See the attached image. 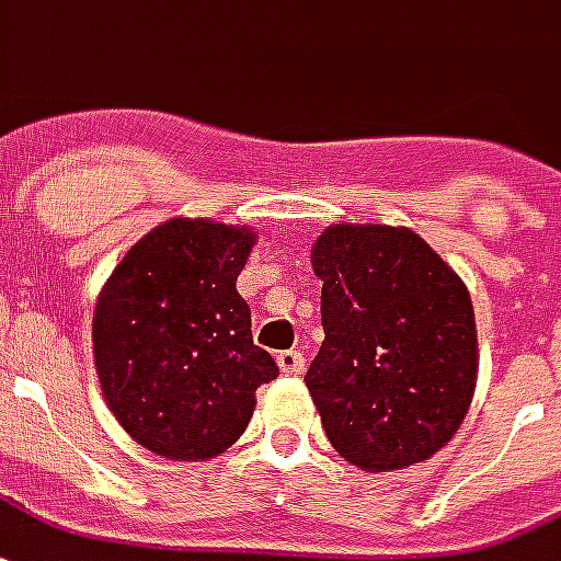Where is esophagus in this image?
<instances>
[{
  "mask_svg": "<svg viewBox=\"0 0 561 561\" xmlns=\"http://www.w3.org/2000/svg\"><path fill=\"white\" fill-rule=\"evenodd\" d=\"M276 363H279V368L285 371V375H302V368H306V356H302L300 351H282V354L276 356Z\"/></svg>",
  "mask_w": 561,
  "mask_h": 561,
  "instance_id": "esophagus-1",
  "label": "esophagus"
}]
</instances>
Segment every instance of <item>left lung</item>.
<instances>
[{
    "instance_id": "8db88e82",
    "label": "left lung",
    "mask_w": 561,
    "mask_h": 561,
    "mask_svg": "<svg viewBox=\"0 0 561 561\" xmlns=\"http://www.w3.org/2000/svg\"><path fill=\"white\" fill-rule=\"evenodd\" d=\"M323 344L306 386L335 451L368 472L439 451L476 389L467 285L410 228L333 226L312 249Z\"/></svg>"
}]
</instances>
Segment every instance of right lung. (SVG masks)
Returning a JSON list of instances; mask_svg holds the SVG:
<instances>
[{
	"mask_svg": "<svg viewBox=\"0 0 561 561\" xmlns=\"http://www.w3.org/2000/svg\"><path fill=\"white\" fill-rule=\"evenodd\" d=\"M255 234L169 219L112 270L94 309V365L122 428L153 455L207 460L247 431L279 365L252 342L234 282Z\"/></svg>",
	"mask_w": 561,
	"mask_h": 561,
	"instance_id": "add662e5",
	"label": "right lung"
}]
</instances>
